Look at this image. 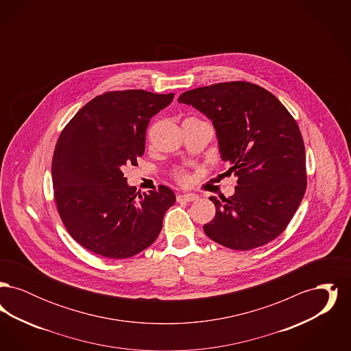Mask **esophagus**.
Here are the masks:
<instances>
[{
  "instance_id": "1",
  "label": "esophagus",
  "mask_w": 351,
  "mask_h": 351,
  "mask_svg": "<svg viewBox=\"0 0 351 351\" xmlns=\"http://www.w3.org/2000/svg\"><path fill=\"white\" fill-rule=\"evenodd\" d=\"M199 197L196 195H192V193H186V195H179L176 197V200L179 201H186V202H191V201L197 200Z\"/></svg>"
}]
</instances>
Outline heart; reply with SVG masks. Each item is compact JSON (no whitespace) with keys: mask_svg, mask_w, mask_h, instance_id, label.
<instances>
[{"mask_svg":"<svg viewBox=\"0 0 351 351\" xmlns=\"http://www.w3.org/2000/svg\"><path fill=\"white\" fill-rule=\"evenodd\" d=\"M172 176L178 183L182 184V185H188L192 180L189 171L185 167L173 168L172 169Z\"/></svg>","mask_w":351,"mask_h":351,"instance_id":"b5f03b06","label":"heart"}]
</instances>
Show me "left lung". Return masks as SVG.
Masks as SVG:
<instances>
[{
    "instance_id": "8db88e82",
    "label": "left lung",
    "mask_w": 351,
    "mask_h": 351,
    "mask_svg": "<svg viewBox=\"0 0 351 351\" xmlns=\"http://www.w3.org/2000/svg\"><path fill=\"white\" fill-rule=\"evenodd\" d=\"M210 118L219 152L238 176L229 199L210 197L205 234L233 250L261 247L283 233L306 189L305 147L296 119L267 89L249 82L200 86L180 95Z\"/></svg>"
}]
</instances>
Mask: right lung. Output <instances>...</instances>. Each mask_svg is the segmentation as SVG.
Listing matches in <instances>:
<instances>
[{
  "mask_svg": "<svg viewBox=\"0 0 351 351\" xmlns=\"http://www.w3.org/2000/svg\"><path fill=\"white\" fill-rule=\"evenodd\" d=\"M173 96L143 89L105 92L60 133L51 167L53 199L68 233L84 249L125 259L158 238L175 193L166 185L135 192L122 167L138 165L151 118Z\"/></svg>",
  "mask_w": 351,
  "mask_h": 351,
  "instance_id": "obj_1",
  "label": "right lung"
}]
</instances>
